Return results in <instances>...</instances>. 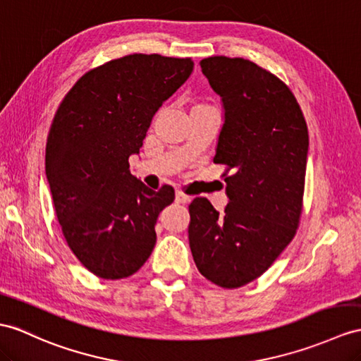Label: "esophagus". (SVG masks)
<instances>
[{
  "mask_svg": "<svg viewBox=\"0 0 361 361\" xmlns=\"http://www.w3.org/2000/svg\"><path fill=\"white\" fill-rule=\"evenodd\" d=\"M190 200H191V197L187 196L185 192H182L180 190L176 191V202H178V204H188Z\"/></svg>",
  "mask_w": 361,
  "mask_h": 361,
  "instance_id": "34e87169",
  "label": "esophagus"
}]
</instances>
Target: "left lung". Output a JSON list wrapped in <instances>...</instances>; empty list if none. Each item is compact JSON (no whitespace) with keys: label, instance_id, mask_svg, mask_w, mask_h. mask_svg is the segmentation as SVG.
Here are the masks:
<instances>
[{"label":"left lung","instance_id":"8db88e82","mask_svg":"<svg viewBox=\"0 0 361 361\" xmlns=\"http://www.w3.org/2000/svg\"><path fill=\"white\" fill-rule=\"evenodd\" d=\"M200 68L222 98L214 164L226 165L230 202L219 214L208 199L192 200L188 239L200 274L233 289L260 277L295 235L310 136L295 96L268 70L226 56Z\"/></svg>","mask_w":361,"mask_h":361}]
</instances>
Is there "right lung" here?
<instances>
[{"label": "right lung", "instance_id": "obj_1", "mask_svg": "<svg viewBox=\"0 0 361 361\" xmlns=\"http://www.w3.org/2000/svg\"><path fill=\"white\" fill-rule=\"evenodd\" d=\"M191 58L135 54L92 68L59 104L46 174L68 248L94 276L128 277L156 245L154 225L174 190L130 173L154 113L190 78Z\"/></svg>", "mask_w": 361, "mask_h": 361}]
</instances>
